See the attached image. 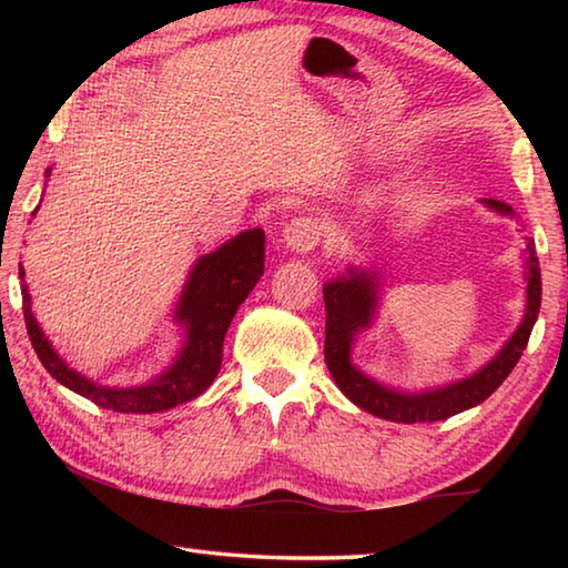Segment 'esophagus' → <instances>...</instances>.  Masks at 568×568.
Wrapping results in <instances>:
<instances>
[{"mask_svg":"<svg viewBox=\"0 0 568 568\" xmlns=\"http://www.w3.org/2000/svg\"><path fill=\"white\" fill-rule=\"evenodd\" d=\"M321 225L313 217H295L283 230V243L291 247L293 253H311V250L321 243Z\"/></svg>","mask_w":568,"mask_h":568,"instance_id":"1","label":"esophagus"}]
</instances>
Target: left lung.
Returning <instances> with one entry per match:
<instances>
[{
    "label": "left lung",
    "instance_id": "1",
    "mask_svg": "<svg viewBox=\"0 0 568 568\" xmlns=\"http://www.w3.org/2000/svg\"><path fill=\"white\" fill-rule=\"evenodd\" d=\"M484 203L501 215H514L511 205L501 200H484ZM526 315L516 333L511 335L501 353L484 365L474 376L450 383L444 388L423 390V393H400L381 386L373 378L361 373L351 363V348L355 335L368 328L378 305V283L376 277L351 271L348 277H338L323 287L325 301V363L333 381L348 396L355 406L373 413V416L396 420V423H434L456 416L460 410H468L484 403L491 393L501 386L514 371V365L521 358L528 343V335L536 323L538 307H541V267L534 243L526 245Z\"/></svg>",
    "mask_w": 568,
    "mask_h": 568
}]
</instances>
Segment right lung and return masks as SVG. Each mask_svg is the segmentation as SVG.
Returning <instances> with one entry per match:
<instances>
[{
  "instance_id": "obj_1",
  "label": "right lung",
  "mask_w": 568,
  "mask_h": 568,
  "mask_svg": "<svg viewBox=\"0 0 568 568\" xmlns=\"http://www.w3.org/2000/svg\"><path fill=\"white\" fill-rule=\"evenodd\" d=\"M50 175V170H47ZM265 271V233L245 230L227 240L215 253L200 257L180 295L175 321L185 325V345L178 361L160 378L138 388H108L72 371L37 325L27 285H22V311L32 348L47 373L64 388L118 413H160L197 398L210 388L223 363V341L240 303L253 291ZM19 277H24L19 265Z\"/></svg>"
}]
</instances>
